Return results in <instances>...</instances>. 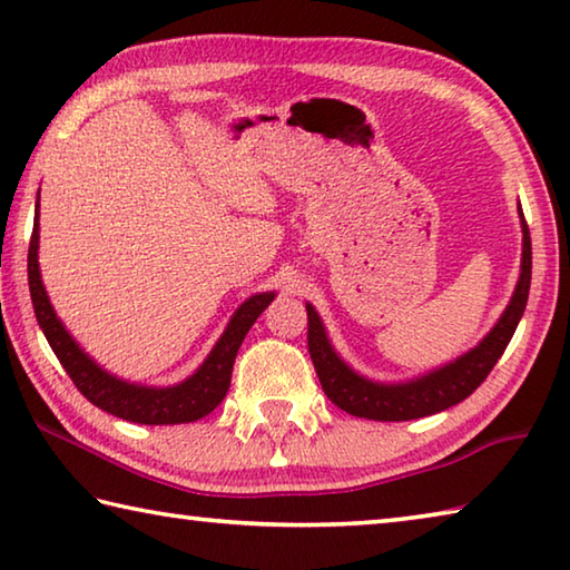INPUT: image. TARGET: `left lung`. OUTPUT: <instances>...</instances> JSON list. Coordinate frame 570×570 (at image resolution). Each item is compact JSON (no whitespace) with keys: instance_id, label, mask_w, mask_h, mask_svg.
I'll return each mask as SVG.
<instances>
[{"instance_id":"1","label":"left lung","mask_w":570,"mask_h":570,"mask_svg":"<svg viewBox=\"0 0 570 570\" xmlns=\"http://www.w3.org/2000/svg\"><path fill=\"white\" fill-rule=\"evenodd\" d=\"M520 214L522 227V259H520V279L510 305L500 315L484 338L472 351L464 353L446 366L424 373V376L406 381V384H381L353 371L338 353L333 351L328 335H325L323 321L315 307L307 303V351H311L315 373H318L321 386L335 406L353 416L373 419V422H409V419L429 416L444 412L460 401L468 399L478 389L488 373L495 366L498 358L505 353L508 343L515 333L518 323L525 313L528 293H530V269H533V249H530L528 222Z\"/></svg>"}]
</instances>
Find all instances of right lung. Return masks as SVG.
Here are the masks:
<instances>
[{
	"label": "right lung",
	"mask_w": 570,
	"mask_h": 570,
	"mask_svg": "<svg viewBox=\"0 0 570 570\" xmlns=\"http://www.w3.org/2000/svg\"><path fill=\"white\" fill-rule=\"evenodd\" d=\"M37 214H40V194H37ZM37 247H40V219L35 217L30 252H27V279H30L32 307L45 338H48L55 356L62 363V368L68 371V376L72 379V384L78 386L80 394L86 396L90 404L102 409V412L126 419V422L186 424L197 422V419L214 412L229 391L232 366H235L242 341H245L247 331L259 318V313L275 301V293H259L242 303L237 307V313L232 315L227 331H224L222 338L217 341V346L212 348L207 361H204L189 379H184L181 384H128V381L116 379L110 376L108 371H102L98 363L72 341V335L65 331V325L52 311L48 293H45L40 263H37Z\"/></svg>",
	"instance_id": "obj_1"
}]
</instances>
